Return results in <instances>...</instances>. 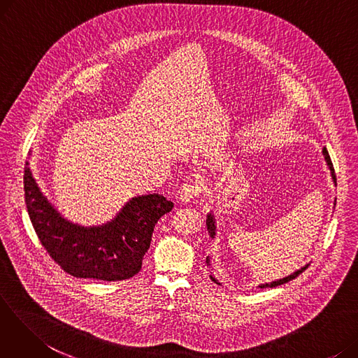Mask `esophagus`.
Listing matches in <instances>:
<instances>
[{"instance_id":"esophagus-1","label":"esophagus","mask_w":358,"mask_h":358,"mask_svg":"<svg viewBox=\"0 0 358 358\" xmlns=\"http://www.w3.org/2000/svg\"><path fill=\"white\" fill-rule=\"evenodd\" d=\"M201 193V187L197 182H185L180 187V200L187 203L193 200L196 196H199Z\"/></svg>"}]
</instances>
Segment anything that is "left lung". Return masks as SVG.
Returning <instances> with one entry per match:
<instances>
[{
	"mask_svg": "<svg viewBox=\"0 0 358 358\" xmlns=\"http://www.w3.org/2000/svg\"><path fill=\"white\" fill-rule=\"evenodd\" d=\"M322 152H324V157H325V159H327V164H328V166H329V169H331V176H332V180H334V182H335V185H336V177H335V171H334V165H332V162H331V158H329V154H328V150H327V148H324L322 149ZM206 227H208V231H209V235L213 238L215 236V231H216V227H215V219H213V216L212 215H209L208 216V220H206ZM206 264H208V267L210 266V259H209V257L206 258ZM308 268V266H305L303 268H300L299 271H296V273H293V274H290L289 277H285V278H281V280H277V281H273V283H270V285H261L259 287L261 289H264V287H275V286H281V285H285V283H289L290 280H293V278H296L300 273H303L305 270ZM210 280L212 281H215L216 285H219V286H222V283L220 281L210 273Z\"/></svg>",
	"mask_w": 358,
	"mask_h": 358,
	"instance_id": "1",
	"label": "left lung"
}]
</instances>
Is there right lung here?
<instances>
[{"label":"right lung","instance_id":"right-lung-1","mask_svg":"<svg viewBox=\"0 0 358 358\" xmlns=\"http://www.w3.org/2000/svg\"><path fill=\"white\" fill-rule=\"evenodd\" d=\"M24 166V201L43 248L56 264L73 277L103 281L138 274L149 250L155 223L171 212L174 203L162 194L131 199L115 220L97 228L69 223L56 212Z\"/></svg>","mask_w":358,"mask_h":358}]
</instances>
